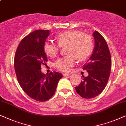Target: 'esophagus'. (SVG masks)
Listing matches in <instances>:
<instances>
[{
    "mask_svg": "<svg viewBox=\"0 0 126 126\" xmlns=\"http://www.w3.org/2000/svg\"><path fill=\"white\" fill-rule=\"evenodd\" d=\"M63 75L64 76V77H67V76H69L70 75V74H63Z\"/></svg>",
    "mask_w": 126,
    "mask_h": 126,
    "instance_id": "obj_1",
    "label": "esophagus"
}]
</instances>
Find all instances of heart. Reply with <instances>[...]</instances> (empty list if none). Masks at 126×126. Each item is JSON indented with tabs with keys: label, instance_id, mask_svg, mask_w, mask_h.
<instances>
[{
	"label": "heart",
	"instance_id": "heart-1",
	"mask_svg": "<svg viewBox=\"0 0 126 126\" xmlns=\"http://www.w3.org/2000/svg\"><path fill=\"white\" fill-rule=\"evenodd\" d=\"M58 44L46 41L43 46L47 55L54 58L57 55L61 47H67L68 55L59 58L54 64L55 67L63 72H68L76 63L77 58L83 61L87 59L93 49V40L90 35L78 30H72L59 33L56 36Z\"/></svg>",
	"mask_w": 126,
	"mask_h": 126
}]
</instances>
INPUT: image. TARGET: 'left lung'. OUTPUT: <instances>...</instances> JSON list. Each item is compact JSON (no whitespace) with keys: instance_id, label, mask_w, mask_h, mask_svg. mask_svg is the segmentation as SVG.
<instances>
[{"instance_id":"obj_1","label":"left lung","mask_w":126,"mask_h":126,"mask_svg":"<svg viewBox=\"0 0 126 126\" xmlns=\"http://www.w3.org/2000/svg\"><path fill=\"white\" fill-rule=\"evenodd\" d=\"M95 46L93 54L83 70L87 71L88 77L76 87L77 93L85 99L95 98L102 93L109 80L111 69V58L107 42L100 33H93Z\"/></svg>"}]
</instances>
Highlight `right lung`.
<instances>
[{"instance_id":"obj_1","label":"right lung","mask_w":126,"mask_h":126,"mask_svg":"<svg viewBox=\"0 0 126 126\" xmlns=\"http://www.w3.org/2000/svg\"><path fill=\"white\" fill-rule=\"evenodd\" d=\"M49 34V30L32 32L21 40L14 58L16 75L21 88L28 96L39 102H46L54 95L63 77L56 71L46 75L41 71V65L47 62L43 46Z\"/></svg>"}]
</instances>
